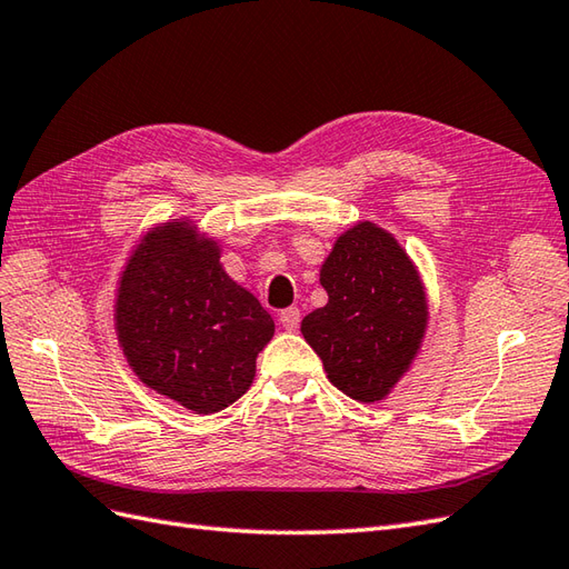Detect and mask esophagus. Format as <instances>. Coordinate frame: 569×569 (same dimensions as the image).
<instances>
[{"label":"esophagus","mask_w":569,"mask_h":569,"mask_svg":"<svg viewBox=\"0 0 569 569\" xmlns=\"http://www.w3.org/2000/svg\"><path fill=\"white\" fill-rule=\"evenodd\" d=\"M279 322L286 331H296L298 325H300V310L298 308H288L279 315Z\"/></svg>","instance_id":"1"}]
</instances>
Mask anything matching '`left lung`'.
Returning a JSON list of instances; mask_svg holds the SVG:
<instances>
[{"instance_id": "left-lung-1", "label": "left lung", "mask_w": 569, "mask_h": 569, "mask_svg": "<svg viewBox=\"0 0 569 569\" xmlns=\"http://www.w3.org/2000/svg\"><path fill=\"white\" fill-rule=\"evenodd\" d=\"M319 283L329 302L302 319L305 341L346 397L387 399L428 331V296L413 259L389 230L358 221L333 240Z\"/></svg>"}]
</instances>
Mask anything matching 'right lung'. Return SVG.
<instances>
[{"instance_id":"right-lung-1","label":"right lung","mask_w":569,"mask_h":569,"mask_svg":"<svg viewBox=\"0 0 569 569\" xmlns=\"http://www.w3.org/2000/svg\"><path fill=\"white\" fill-rule=\"evenodd\" d=\"M273 319L221 264L197 221L156 223L129 252L114 293V331L129 368L156 395L209 416L252 387Z\"/></svg>"}]
</instances>
